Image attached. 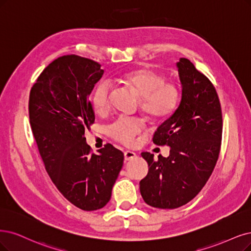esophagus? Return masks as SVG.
I'll return each instance as SVG.
<instances>
[{"label":"esophagus","instance_id":"1","mask_svg":"<svg viewBox=\"0 0 251 251\" xmlns=\"http://www.w3.org/2000/svg\"><path fill=\"white\" fill-rule=\"evenodd\" d=\"M136 157V154L132 151H126L124 152V159L125 161H130L132 159H134Z\"/></svg>","mask_w":251,"mask_h":251}]
</instances>
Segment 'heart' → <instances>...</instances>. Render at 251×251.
Here are the masks:
<instances>
[{
    "mask_svg": "<svg viewBox=\"0 0 251 251\" xmlns=\"http://www.w3.org/2000/svg\"><path fill=\"white\" fill-rule=\"evenodd\" d=\"M124 85L141 96L140 104L144 114L153 120H164L176 110L180 100V89L173 79H164L163 74L151 68H137L122 76ZM111 86L106 80L97 83L92 93V106L95 113L102 116L110 108ZM145 130L144 121L133 118H120L108 127L109 135L115 141L131 147L137 136Z\"/></svg>",
    "mask_w": 251,
    "mask_h": 251,
    "instance_id": "b5f03b06",
    "label": "heart"
}]
</instances>
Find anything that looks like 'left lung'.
I'll return each instance as SVG.
<instances>
[{"label": "left lung", "mask_w": 251, "mask_h": 251, "mask_svg": "<svg viewBox=\"0 0 251 251\" xmlns=\"http://www.w3.org/2000/svg\"><path fill=\"white\" fill-rule=\"evenodd\" d=\"M182 83L178 108L157 128L153 143L171 147L170 156L143 152L149 172L140 182L148 205L176 209L196 198L216 165L222 138V113L215 87L185 58L177 63Z\"/></svg>", "instance_id": "1"}]
</instances>
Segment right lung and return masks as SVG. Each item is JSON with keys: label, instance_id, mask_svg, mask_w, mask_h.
<instances>
[{"label": "right lung", "instance_id": "1", "mask_svg": "<svg viewBox=\"0 0 251 251\" xmlns=\"http://www.w3.org/2000/svg\"><path fill=\"white\" fill-rule=\"evenodd\" d=\"M76 54L52 61L30 92L32 132L55 187L83 211L103 208L123 166L124 154L106 144L92 153L85 130L95 122L89 95L103 70Z\"/></svg>", "mask_w": 251, "mask_h": 251}]
</instances>
